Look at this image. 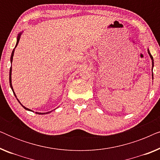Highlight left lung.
Returning a JSON list of instances; mask_svg holds the SVG:
<instances>
[{
	"label": "left lung",
	"mask_w": 160,
	"mask_h": 160,
	"mask_svg": "<svg viewBox=\"0 0 160 160\" xmlns=\"http://www.w3.org/2000/svg\"><path fill=\"white\" fill-rule=\"evenodd\" d=\"M148 54H149L151 59H152V69H153V65H154V59H153V57L152 56V54H150L149 50H148ZM152 77H153V73H152Z\"/></svg>",
	"instance_id": "left-lung-1"
}]
</instances>
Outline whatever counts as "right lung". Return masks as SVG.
Instances as JSON below:
<instances>
[{"mask_svg": "<svg viewBox=\"0 0 160 160\" xmlns=\"http://www.w3.org/2000/svg\"><path fill=\"white\" fill-rule=\"evenodd\" d=\"M20 36H21V33H19V34L18 35V37H17V43H16V46H15V47H16L17 46V44H18V43H19V39H20ZM14 50H13V51H12V56H11V62H12L13 56H14ZM9 83H10V87H11V88H12L13 92H14V95H15V97H16V95H15L14 92V90H13V87H12V66H11V68H10V71H9ZM16 98H17V97H16ZM17 100H18V99H17ZM18 101H19V100H18ZM19 103H20V102H19ZM20 104H21V103H20ZM21 105H22V104H21ZM22 107H23V108H25V109H26V110H28V111H31V110H30L29 108H26V107H25V106H22ZM36 113H38V114H46V113H50V111H49V112H47V113H38V112H36Z\"/></svg>", "mask_w": 160, "mask_h": 160, "instance_id": "add662e5", "label": "right lung"}]
</instances>
